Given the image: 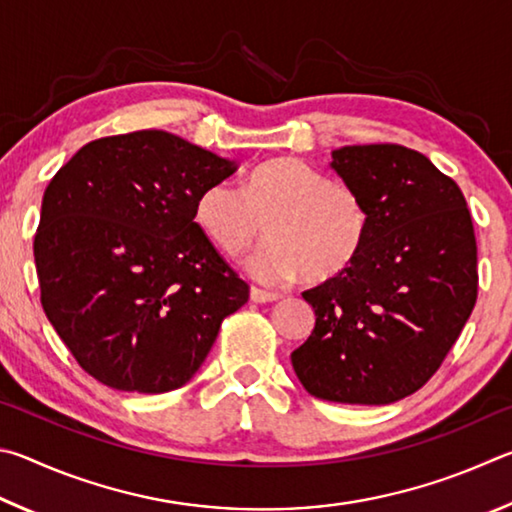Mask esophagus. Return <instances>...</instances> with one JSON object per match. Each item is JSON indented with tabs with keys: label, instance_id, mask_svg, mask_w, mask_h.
<instances>
[{
	"label": "esophagus",
	"instance_id": "34e87169",
	"mask_svg": "<svg viewBox=\"0 0 512 512\" xmlns=\"http://www.w3.org/2000/svg\"><path fill=\"white\" fill-rule=\"evenodd\" d=\"M249 297H251V301H256V303H270V301L279 299L281 294L279 292H267V290H261V288H251Z\"/></svg>",
	"mask_w": 512,
	"mask_h": 512
}]
</instances>
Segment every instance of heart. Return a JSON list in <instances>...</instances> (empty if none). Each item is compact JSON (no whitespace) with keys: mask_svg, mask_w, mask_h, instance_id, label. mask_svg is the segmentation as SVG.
I'll use <instances>...</instances> for the list:
<instances>
[{"mask_svg":"<svg viewBox=\"0 0 512 512\" xmlns=\"http://www.w3.org/2000/svg\"><path fill=\"white\" fill-rule=\"evenodd\" d=\"M195 222L227 256H238L267 229L270 240L247 261L256 279L276 283L303 272L306 281L324 283L362 254L371 215L355 188L303 159L276 157L249 170L242 188L206 186L195 202Z\"/></svg>","mask_w":512,"mask_h":512,"instance_id":"heart-1","label":"heart"}]
</instances>
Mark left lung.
Here are the masks:
<instances>
[{
  "instance_id": "obj_1",
  "label": "left lung",
  "mask_w": 512,
  "mask_h": 512,
  "mask_svg": "<svg viewBox=\"0 0 512 512\" xmlns=\"http://www.w3.org/2000/svg\"><path fill=\"white\" fill-rule=\"evenodd\" d=\"M371 215L344 274L303 292L315 330L292 353L310 396L389 405L432 378L477 303V240L461 188L398 143L333 150Z\"/></svg>"
}]
</instances>
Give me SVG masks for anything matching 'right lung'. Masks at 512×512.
I'll use <instances>...</instances> for the list:
<instances>
[{
	"instance_id": "add662e5",
	"label": "right lung",
	"mask_w": 512,
	"mask_h": 512,
	"mask_svg": "<svg viewBox=\"0 0 512 512\" xmlns=\"http://www.w3.org/2000/svg\"><path fill=\"white\" fill-rule=\"evenodd\" d=\"M238 164L164 130L89 141L42 197L33 256L44 315L105 387L166 393L200 369L247 283L195 222Z\"/></svg>"
}]
</instances>
